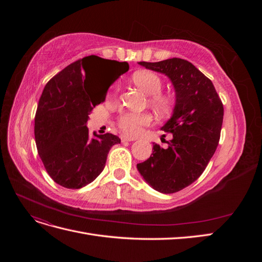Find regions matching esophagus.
Listing matches in <instances>:
<instances>
[{
  "label": "esophagus",
  "instance_id": "1",
  "mask_svg": "<svg viewBox=\"0 0 262 262\" xmlns=\"http://www.w3.org/2000/svg\"><path fill=\"white\" fill-rule=\"evenodd\" d=\"M120 139H121V141H122V142H131V141H134V140H136V139L130 138V137H126V136H121V137H120Z\"/></svg>",
  "mask_w": 262,
  "mask_h": 262
}]
</instances>
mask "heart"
Wrapping results in <instances>:
<instances>
[{
    "label": "heart",
    "instance_id": "b5f03b06",
    "mask_svg": "<svg viewBox=\"0 0 262 262\" xmlns=\"http://www.w3.org/2000/svg\"><path fill=\"white\" fill-rule=\"evenodd\" d=\"M132 80L140 90L149 95V104L160 112H167L171 107V98L161 93L162 78L150 71H139L134 73ZM117 91V87H115ZM152 121V116L147 113H124L118 119V125L128 136H137L143 126Z\"/></svg>",
    "mask_w": 262,
    "mask_h": 262
}]
</instances>
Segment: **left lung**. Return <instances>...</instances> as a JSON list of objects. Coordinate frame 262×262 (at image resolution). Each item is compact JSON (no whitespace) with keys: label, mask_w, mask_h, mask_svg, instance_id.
<instances>
[{"label":"left lung","mask_w":262,"mask_h":262,"mask_svg":"<svg viewBox=\"0 0 262 262\" xmlns=\"http://www.w3.org/2000/svg\"><path fill=\"white\" fill-rule=\"evenodd\" d=\"M169 77L176 104L162 130L171 133L168 146L153 145V153L137 165L147 184L162 193H173L201 176L217 147L224 108L211 80L187 60L139 62Z\"/></svg>","instance_id":"left-lung-1"}]
</instances>
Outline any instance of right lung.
Wrapping results in <instances>:
<instances>
[{"label":"right lung","mask_w":262,"mask_h":262,"mask_svg":"<svg viewBox=\"0 0 262 262\" xmlns=\"http://www.w3.org/2000/svg\"><path fill=\"white\" fill-rule=\"evenodd\" d=\"M112 71L114 81L129 70L126 62L89 55L63 69L46 84L35 116V140L45 168L58 185L80 189L104 169L107 155L120 139L112 133L91 138L86 122L93 108L106 98L94 73Z\"/></svg>","instance_id":"right-lung-1"}]
</instances>
